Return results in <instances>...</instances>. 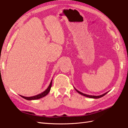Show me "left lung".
<instances>
[{
	"label": "left lung",
	"instance_id": "1",
	"mask_svg": "<svg viewBox=\"0 0 128 128\" xmlns=\"http://www.w3.org/2000/svg\"><path fill=\"white\" fill-rule=\"evenodd\" d=\"M74 88L75 89V90L76 91V92H77L79 94H81V95H83V96H86V97H88V98H101V97H102V96H104L108 92H105L104 94H102V95H99V96H94V95H87V94H84V93H82V92H79V91H78V90H76V88L74 87Z\"/></svg>",
	"mask_w": 128,
	"mask_h": 128
}]
</instances>
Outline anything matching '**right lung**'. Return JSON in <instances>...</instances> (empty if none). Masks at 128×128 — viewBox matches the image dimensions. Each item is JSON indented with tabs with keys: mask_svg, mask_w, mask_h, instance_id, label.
Listing matches in <instances>:
<instances>
[{
	"mask_svg": "<svg viewBox=\"0 0 128 128\" xmlns=\"http://www.w3.org/2000/svg\"><path fill=\"white\" fill-rule=\"evenodd\" d=\"M52 86V81H51L49 86H48L47 89L45 90L44 92H43L40 94H38V95H36L33 96H30V97H26V96H21V95H20V96L22 98H24L26 99V100H36V99H39V98L44 97V96H45L48 94V93H49L50 91Z\"/></svg>",
	"mask_w": 128,
	"mask_h": 128,
	"instance_id": "obj_1",
	"label": "right lung"
}]
</instances>
